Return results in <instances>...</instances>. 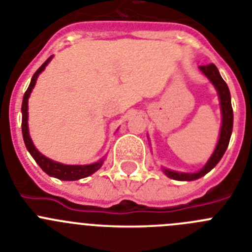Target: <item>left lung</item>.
<instances>
[{
	"label": "left lung",
	"instance_id": "1",
	"mask_svg": "<svg viewBox=\"0 0 252 252\" xmlns=\"http://www.w3.org/2000/svg\"><path fill=\"white\" fill-rule=\"evenodd\" d=\"M201 70L207 75L209 81L212 82L213 86L216 87L217 90L218 95H220V99H221V110H222V127H221V133H220V140H218V144L216 146L215 153L212 154L211 159L208 160V162L206 164L202 170H199L198 173H193V174H186V173H177V171H171L168 169H164V173L168 175L169 178L175 180H194L198 178L203 177L208 173L209 170H212L216 165L218 164V161L221 160V158L223 157L224 151H226L227 146H228V142L231 139V132H232V126H233V112H232V106H231V94L230 90L227 87L226 82L222 79L221 74L218 72L217 66L213 63L208 64V65H202Z\"/></svg>",
	"mask_w": 252,
	"mask_h": 252
}]
</instances>
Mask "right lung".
I'll use <instances>...</instances> for the list:
<instances>
[{"label":"right lung","mask_w":252,"mask_h":252,"mask_svg":"<svg viewBox=\"0 0 252 252\" xmlns=\"http://www.w3.org/2000/svg\"><path fill=\"white\" fill-rule=\"evenodd\" d=\"M51 57L48 58L45 63L43 65L40 66L37 69L36 72L34 73L32 78H31V82H30V86L29 88L26 90L25 94H24V99H22V107H21V111H22V124H21V127H22V136H24V141H25V145L26 149L29 150V153L32 155V158L35 159V161L39 164V166L45 171L46 174H49L50 177H55L58 179H62V180H78V179H82V178H86L88 175L93 174L94 171L98 170L99 168L102 166L103 164V160H99L98 162H94V164H91V165H64V164H60V162L57 161H53V160L48 159L43 155V154H40L39 151L35 149L34 144L31 141L30 139V135H29V127H28V99L30 97V93L34 88L35 83H36V79H37V75L40 73L43 72L45 66L48 65V63L50 62Z\"/></svg>","instance_id":"1"}]
</instances>
